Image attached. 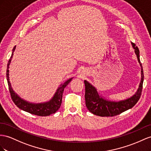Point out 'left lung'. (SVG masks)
<instances>
[{
    "instance_id": "left-lung-1",
    "label": "left lung",
    "mask_w": 151,
    "mask_h": 151,
    "mask_svg": "<svg viewBox=\"0 0 151 151\" xmlns=\"http://www.w3.org/2000/svg\"><path fill=\"white\" fill-rule=\"evenodd\" d=\"M131 45L134 50V53L136 54L138 63L141 68V80L137 92L133 96L126 99L119 101H110L105 99V98H103L101 95L99 94L95 87L87 80H84L85 87H86V94H85L86 105L87 109L92 114L101 117H113L131 109L136 105L140 99L142 91L143 82H144V71L140 60L139 50L137 46H135V44L131 42Z\"/></svg>"
}]
</instances>
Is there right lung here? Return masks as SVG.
<instances>
[{
  "label": "right lung",
  "instance_id": "right-lung-1",
  "mask_svg": "<svg viewBox=\"0 0 151 151\" xmlns=\"http://www.w3.org/2000/svg\"><path fill=\"white\" fill-rule=\"evenodd\" d=\"M15 48H16V46H15L13 49L12 54H11V56L8 61V63H7V68L6 71L7 81V83H8L11 97L13 100V101L19 109L31 114L39 116H48L50 115L55 113L60 107L64 88L68 86V83L71 82L73 78H69L67 81H65L64 83L60 84V86L58 87L55 94L53 95L52 98L48 101L40 103H34L29 102L25 99H23L13 91L12 87H11V83L9 82V68L11 60H12L13 53L15 50Z\"/></svg>",
  "mask_w": 151,
  "mask_h": 151
}]
</instances>
